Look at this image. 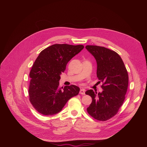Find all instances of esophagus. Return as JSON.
<instances>
[{
    "label": "esophagus",
    "instance_id": "34e87169",
    "mask_svg": "<svg viewBox=\"0 0 147 147\" xmlns=\"http://www.w3.org/2000/svg\"><path fill=\"white\" fill-rule=\"evenodd\" d=\"M86 90L84 89H81L80 91V94L82 95H85L86 94Z\"/></svg>",
    "mask_w": 147,
    "mask_h": 147
}]
</instances>
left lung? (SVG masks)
<instances>
[{
	"label": "left lung",
	"mask_w": 147,
	"mask_h": 147,
	"mask_svg": "<svg viewBox=\"0 0 147 147\" xmlns=\"http://www.w3.org/2000/svg\"><path fill=\"white\" fill-rule=\"evenodd\" d=\"M86 48L95 57L97 77L99 82H103L102 92H86L92 99L87 110L94 119L106 121L117 113L123 103L129 84L127 71L115 51L96 45H87Z\"/></svg>",
	"instance_id": "8db88e82"
}]
</instances>
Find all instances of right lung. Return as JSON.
<instances>
[{"label":"right lung","mask_w":147,"mask_h":147,"mask_svg":"<svg viewBox=\"0 0 147 147\" xmlns=\"http://www.w3.org/2000/svg\"><path fill=\"white\" fill-rule=\"evenodd\" d=\"M83 49L82 45L54 44L40 52L30 73L28 90L30 102L39 113L55 115L78 94L80 88L76 86H59L67 63Z\"/></svg>","instance_id":"obj_1"}]
</instances>
